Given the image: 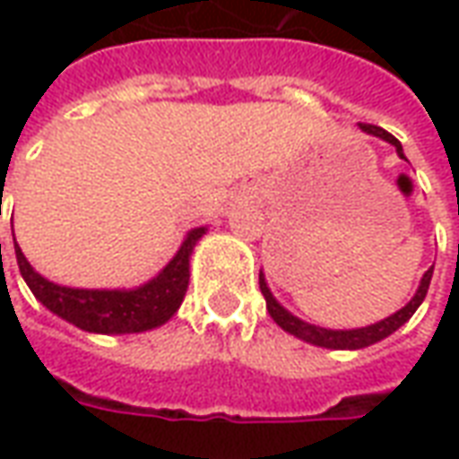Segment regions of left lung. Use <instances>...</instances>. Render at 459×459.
Masks as SVG:
<instances>
[{
	"instance_id": "1",
	"label": "left lung",
	"mask_w": 459,
	"mask_h": 459,
	"mask_svg": "<svg viewBox=\"0 0 459 459\" xmlns=\"http://www.w3.org/2000/svg\"><path fill=\"white\" fill-rule=\"evenodd\" d=\"M359 127L368 134H374V137H381V140L391 142L398 152V157L405 160L403 157V147H401V142L395 140L391 132H385L384 127H376V125H366V122H359ZM430 278H433V268H428V273L420 280V285L415 290L413 299L405 305L403 309H398L395 315L391 317L381 319V322H376V325H368V327H359V329H325L317 327V325H309V322H302L295 315H290L288 309L280 305L278 299L273 298V292H270L268 282L265 278L260 275V292H263V298H265V307H268L270 317L278 322L280 327L290 332V334H295L298 339H305L309 344L315 346H325V349H364V346H371L376 342H381L388 334H394L395 329L403 327L408 319L413 317V312L420 307V302L428 295V288H430Z\"/></svg>"
}]
</instances>
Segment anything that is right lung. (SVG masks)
Masks as SVG:
<instances>
[{
  "label": "right lung",
  "mask_w": 459,
  "mask_h": 459,
  "mask_svg": "<svg viewBox=\"0 0 459 459\" xmlns=\"http://www.w3.org/2000/svg\"><path fill=\"white\" fill-rule=\"evenodd\" d=\"M206 233V229L189 230L177 255L167 263L157 278L144 282L134 290H78L56 285L51 280L41 278L29 260L24 258L22 248L16 246V263L22 270L34 298L83 332L95 334H134L147 329L161 327L164 322L174 317L181 299L189 288V258L194 253L196 240ZM2 255V243H0Z\"/></svg>",
  "instance_id": "right-lung-1"
}]
</instances>
